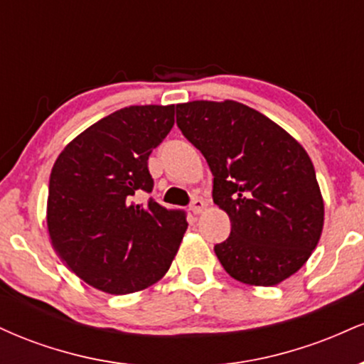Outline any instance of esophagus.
<instances>
[{
    "label": "esophagus",
    "instance_id": "34e87169",
    "mask_svg": "<svg viewBox=\"0 0 364 364\" xmlns=\"http://www.w3.org/2000/svg\"><path fill=\"white\" fill-rule=\"evenodd\" d=\"M205 205H207V203L203 202L202 198H193V200H191V203H190V210L193 212L195 215L202 214V210L205 208Z\"/></svg>",
    "mask_w": 364,
    "mask_h": 364
}]
</instances>
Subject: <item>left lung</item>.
I'll list each match as a JSON object with an SVG mask.
<instances>
[{"label": "left lung", "mask_w": 364, "mask_h": 364, "mask_svg": "<svg viewBox=\"0 0 364 364\" xmlns=\"http://www.w3.org/2000/svg\"><path fill=\"white\" fill-rule=\"evenodd\" d=\"M176 124L205 157L212 198L231 220V235L214 246L225 272L250 286H275L298 272L323 228V198L306 150L235 101L178 104Z\"/></svg>", "instance_id": "left-lung-1"}]
</instances>
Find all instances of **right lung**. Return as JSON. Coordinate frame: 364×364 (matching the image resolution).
<instances>
[{"instance_id":"add662e5","label":"right lung","mask_w":364,"mask_h":364,"mask_svg":"<svg viewBox=\"0 0 364 364\" xmlns=\"http://www.w3.org/2000/svg\"><path fill=\"white\" fill-rule=\"evenodd\" d=\"M174 124V106H129L70 141L49 178L48 229L61 260L82 281L109 294L152 286L169 270L186 212L150 193L149 156Z\"/></svg>"}]
</instances>
